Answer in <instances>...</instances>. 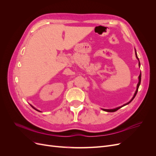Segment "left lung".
Here are the masks:
<instances>
[{"mask_svg": "<svg viewBox=\"0 0 156 156\" xmlns=\"http://www.w3.org/2000/svg\"><path fill=\"white\" fill-rule=\"evenodd\" d=\"M135 55H136V58H137V60H139V68H140V62H139V58H138V56H137V55H136V50H135ZM140 81H141V73H140V75H139V83H138V84H137V86H136V91H135V94H134V95H133V98H131V100L129 101V102H127V103H126V104H124V105H122V106H120V107H116V108H112V109H105V108H102V110L103 111H107V112H115V111H116L117 110H119V108H120L121 107H124V106H125V105H128L129 103L133 100V99L135 98V96H136V93H137V92H138V89H139V85L140 84Z\"/></svg>", "mask_w": 156, "mask_h": 156, "instance_id": "obj_1", "label": "left lung"}]
</instances>
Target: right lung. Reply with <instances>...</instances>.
Returning <instances> with one entry per match:
<instances>
[{"label":"right lung","mask_w":156,"mask_h":156,"mask_svg":"<svg viewBox=\"0 0 156 156\" xmlns=\"http://www.w3.org/2000/svg\"><path fill=\"white\" fill-rule=\"evenodd\" d=\"M31 107H32V108H34V109H35V110H36V111H39V112H41V111H39V110H37V109H36V108H35V107H33V106H32V105H31Z\"/></svg>","instance_id":"1"}]
</instances>
